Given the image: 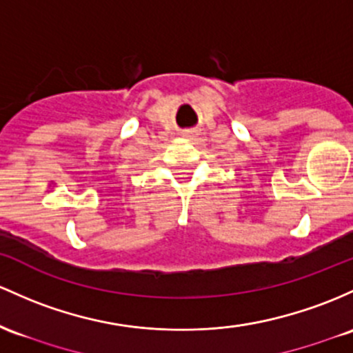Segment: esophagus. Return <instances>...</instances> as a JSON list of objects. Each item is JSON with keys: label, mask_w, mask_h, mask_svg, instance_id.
<instances>
[{"label": "esophagus", "mask_w": 353, "mask_h": 353, "mask_svg": "<svg viewBox=\"0 0 353 353\" xmlns=\"http://www.w3.org/2000/svg\"><path fill=\"white\" fill-rule=\"evenodd\" d=\"M185 135H189V137H194L196 132H194V130H188V132H185Z\"/></svg>", "instance_id": "1"}]
</instances>
